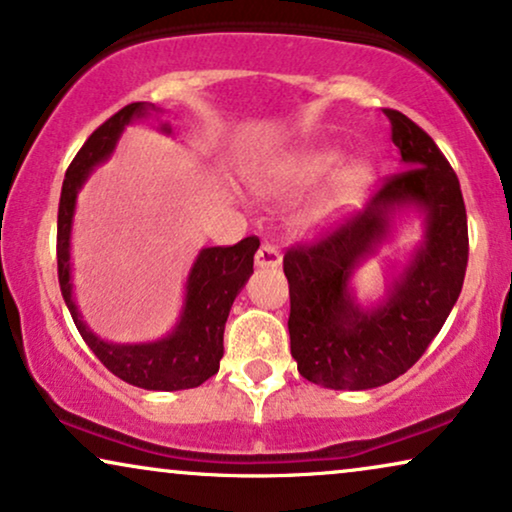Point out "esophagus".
Segmentation results:
<instances>
[{
    "mask_svg": "<svg viewBox=\"0 0 512 512\" xmlns=\"http://www.w3.org/2000/svg\"><path fill=\"white\" fill-rule=\"evenodd\" d=\"M282 263V254L272 244H263L261 249L256 251V265L258 268H277Z\"/></svg>",
    "mask_w": 512,
    "mask_h": 512,
    "instance_id": "obj_1",
    "label": "esophagus"
}]
</instances>
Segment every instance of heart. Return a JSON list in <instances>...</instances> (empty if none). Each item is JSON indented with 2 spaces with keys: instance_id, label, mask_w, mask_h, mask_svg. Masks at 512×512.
I'll return each instance as SVG.
<instances>
[{
  "instance_id": "1",
  "label": "heart",
  "mask_w": 512,
  "mask_h": 512,
  "mask_svg": "<svg viewBox=\"0 0 512 512\" xmlns=\"http://www.w3.org/2000/svg\"><path fill=\"white\" fill-rule=\"evenodd\" d=\"M343 159L345 152L336 145H310V148L282 152L256 171L254 190L265 199L287 202L315 190L327 180L296 218V223L308 232L327 230L360 207L369 185L374 183V169L367 162L355 159L339 170L337 167L343 164Z\"/></svg>"
}]
</instances>
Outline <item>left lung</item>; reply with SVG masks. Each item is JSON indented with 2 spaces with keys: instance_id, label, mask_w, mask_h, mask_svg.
<instances>
[{
  "instance_id": "obj_1",
  "label": "left lung",
  "mask_w": 512,
  "mask_h": 512,
  "mask_svg": "<svg viewBox=\"0 0 512 512\" xmlns=\"http://www.w3.org/2000/svg\"><path fill=\"white\" fill-rule=\"evenodd\" d=\"M383 112L404 169L388 176L362 211L284 254L291 357L303 378L331 390L378 388L414 367L447 322L466 277L468 218L459 178L421 126L397 110ZM404 206L427 216V235L384 303L362 311L349 294V275Z\"/></svg>"
}]
</instances>
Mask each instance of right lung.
I'll return each instance as SVG.
<instances>
[{
	"label": "right lung",
	"mask_w": 512,
	"mask_h": 512,
	"mask_svg": "<svg viewBox=\"0 0 512 512\" xmlns=\"http://www.w3.org/2000/svg\"><path fill=\"white\" fill-rule=\"evenodd\" d=\"M148 110L157 108L148 103L124 105L86 138V143L79 148L68 171H65L61 204H58V284H61L63 301L68 305L77 331L112 374L131 383V386L145 390H185L202 386L218 371L223 357L225 322H228L232 301L254 272V254L261 244L258 237H244L242 242L232 244V247H209L199 251L188 275V284H185L181 320L162 341L136 345L103 341L86 327L79 317L75 298H72L70 230L77 192L89 178V171L96 164L105 162L110 152L115 150L124 126L131 119L148 115ZM162 129L169 134V126H162Z\"/></svg>",
	"instance_id": "1"
}]
</instances>
